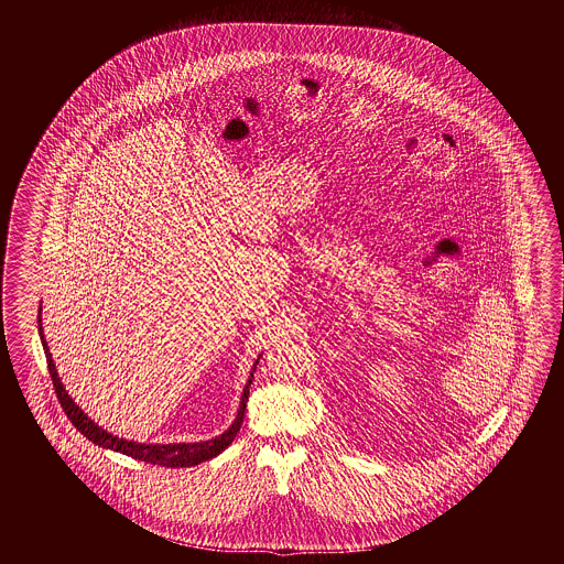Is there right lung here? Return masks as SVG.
<instances>
[{"label":"right lung","mask_w":564,"mask_h":564,"mask_svg":"<svg viewBox=\"0 0 564 564\" xmlns=\"http://www.w3.org/2000/svg\"><path fill=\"white\" fill-rule=\"evenodd\" d=\"M41 312V310H39ZM39 335H41V343H43V349H45V358H47V368H50V375H52L53 387H55V393L57 399L62 403V410L66 411L69 422L74 424V427L85 434L86 438L90 443L99 444L102 448H111L116 453L121 455H128L132 459L138 462L153 463V465H163V467H192V465H198V463L208 462L217 455H221L223 451L234 443V438L238 436L239 427L243 422V411H246V401H248V394H250V384H252V378L257 372V364L260 356H258L254 366H252V372L248 376V382L243 387V393L239 399V410L234 424L227 427L223 434L210 438V441H200V443H173V444H144L134 443V441H126L120 436H113L111 432L102 430L99 424H95L85 411L80 410L68 391L64 389L57 370H55V364H53L52 354H50V347L45 341V335H43V325H41V314H39Z\"/></svg>","instance_id":"1"}]
</instances>
